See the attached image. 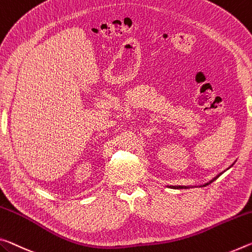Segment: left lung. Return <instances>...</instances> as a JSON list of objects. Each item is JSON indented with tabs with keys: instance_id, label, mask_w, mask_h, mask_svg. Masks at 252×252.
Masks as SVG:
<instances>
[{
	"instance_id": "obj_1",
	"label": "left lung",
	"mask_w": 252,
	"mask_h": 252,
	"mask_svg": "<svg viewBox=\"0 0 252 252\" xmlns=\"http://www.w3.org/2000/svg\"><path fill=\"white\" fill-rule=\"evenodd\" d=\"M220 175H221V174H220ZM220 175H219V176H220ZM218 176V177H219ZM218 177H215L214 179H217ZM214 179H213V181H214ZM213 181H211L210 183H207V184H205V185H203V186H206V185H209V184H211V183H212ZM171 187V189H186V187L185 186H170Z\"/></svg>"
}]
</instances>
